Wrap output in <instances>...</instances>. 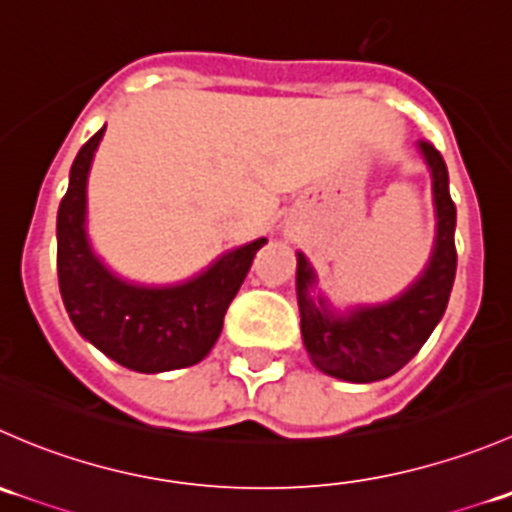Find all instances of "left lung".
<instances>
[{
    "mask_svg": "<svg viewBox=\"0 0 512 512\" xmlns=\"http://www.w3.org/2000/svg\"><path fill=\"white\" fill-rule=\"evenodd\" d=\"M416 148L431 170L436 237L421 275L404 292L379 304L337 309L322 289L304 252H297V304L309 359L324 374L371 384L396 374L426 344L446 312L456 280V205L448 193V168L428 141Z\"/></svg>",
    "mask_w": 512,
    "mask_h": 512,
    "instance_id": "left-lung-1",
    "label": "left lung"
}]
</instances>
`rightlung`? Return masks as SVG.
Returning <instances> with one entry per match:
<instances>
[{"label": "right lung", "mask_w": 512, "mask_h": 512, "mask_svg": "<svg viewBox=\"0 0 512 512\" xmlns=\"http://www.w3.org/2000/svg\"><path fill=\"white\" fill-rule=\"evenodd\" d=\"M103 131L106 126L76 156L56 215L61 299L76 332L116 364L141 374L185 369L215 347L227 307L267 237L232 247L198 275L173 285H141L113 272L86 230V185Z\"/></svg>", "instance_id": "right-lung-1"}]
</instances>
